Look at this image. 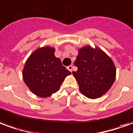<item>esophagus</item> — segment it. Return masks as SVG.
Returning a JSON list of instances; mask_svg holds the SVG:
<instances>
[{
	"instance_id": "34e87169",
	"label": "esophagus",
	"mask_w": 133,
	"mask_h": 133,
	"mask_svg": "<svg viewBox=\"0 0 133 133\" xmlns=\"http://www.w3.org/2000/svg\"><path fill=\"white\" fill-rule=\"evenodd\" d=\"M68 68V70H70V72H72V65H69V66H68V68Z\"/></svg>"
}]
</instances>
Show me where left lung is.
<instances>
[{"mask_svg": "<svg viewBox=\"0 0 133 133\" xmlns=\"http://www.w3.org/2000/svg\"><path fill=\"white\" fill-rule=\"evenodd\" d=\"M78 67L72 74L79 89L87 98L96 99L108 91L116 78V68L110 57L95 46L87 45L78 49L74 62Z\"/></svg>", "mask_w": 133, "mask_h": 133, "instance_id": "1", "label": "left lung"}]
</instances>
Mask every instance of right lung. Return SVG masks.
Wrapping results in <instances>:
<instances>
[{
    "label": "right lung",
    "mask_w": 133,
    "mask_h": 133,
    "mask_svg": "<svg viewBox=\"0 0 133 133\" xmlns=\"http://www.w3.org/2000/svg\"><path fill=\"white\" fill-rule=\"evenodd\" d=\"M55 48L49 45L38 48L28 57L23 69V79L33 94L50 97L59 90L61 84L71 74L55 56Z\"/></svg>",
    "instance_id": "1"
}]
</instances>
